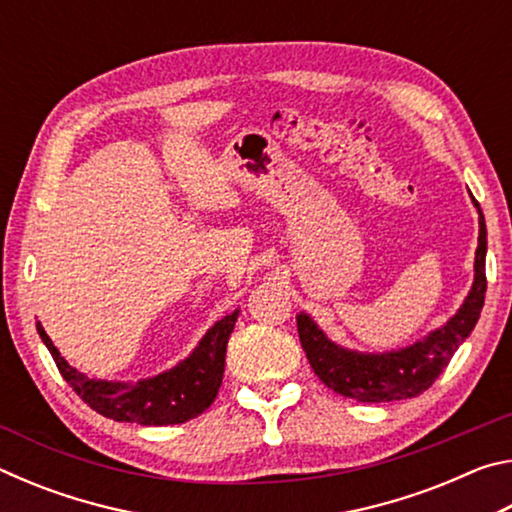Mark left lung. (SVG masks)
<instances>
[{"mask_svg":"<svg viewBox=\"0 0 512 512\" xmlns=\"http://www.w3.org/2000/svg\"><path fill=\"white\" fill-rule=\"evenodd\" d=\"M472 203L479 212V246L474 255V282L463 305L445 325L431 329L406 348L388 352H359L327 339L316 320L305 311L296 316L298 336L311 368L334 393L357 402L379 404L418 397L447 368L449 359L472 334L481 316L485 300V253H488V230L479 203Z\"/></svg>","mask_w":512,"mask_h":512,"instance_id":"8db88e82","label":"left lung"}]
</instances>
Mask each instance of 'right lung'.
Wrapping results in <instances>:
<instances>
[{
  "label": "right lung",
  "mask_w": 512,
  "mask_h": 512,
  "mask_svg": "<svg viewBox=\"0 0 512 512\" xmlns=\"http://www.w3.org/2000/svg\"><path fill=\"white\" fill-rule=\"evenodd\" d=\"M239 318V309L223 316L207 329L187 359L155 377L137 381L94 379L69 366L45 332L36 323L42 343L54 357L60 375L81 400L101 415L117 422H137L144 427L183 424L210 409L221 388L225 370V348Z\"/></svg>",
  "instance_id": "right-lung-1"
}]
</instances>
